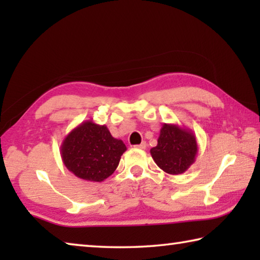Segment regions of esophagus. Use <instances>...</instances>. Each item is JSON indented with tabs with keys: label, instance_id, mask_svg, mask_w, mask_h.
<instances>
[{
	"label": "esophagus",
	"instance_id": "1",
	"mask_svg": "<svg viewBox=\"0 0 260 260\" xmlns=\"http://www.w3.org/2000/svg\"><path fill=\"white\" fill-rule=\"evenodd\" d=\"M138 149H142V150H144V149L147 148V143L146 142H142L141 144H138V146H135Z\"/></svg>",
	"mask_w": 260,
	"mask_h": 260
}]
</instances>
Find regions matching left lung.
<instances>
[{
  "label": "left lung",
  "instance_id": "1",
  "mask_svg": "<svg viewBox=\"0 0 260 260\" xmlns=\"http://www.w3.org/2000/svg\"><path fill=\"white\" fill-rule=\"evenodd\" d=\"M157 142L150 153L157 166L164 172L182 174L195 162L199 146L191 129L178 124H164Z\"/></svg>",
  "mask_w": 260,
  "mask_h": 260
}]
</instances>
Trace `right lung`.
<instances>
[{"label":"right lung","mask_w":260,"mask_h":260,"mask_svg":"<svg viewBox=\"0 0 260 260\" xmlns=\"http://www.w3.org/2000/svg\"><path fill=\"white\" fill-rule=\"evenodd\" d=\"M127 150L121 140L114 139L105 125L82 121L65 136L60 156L67 169L86 181L102 182L111 175Z\"/></svg>","instance_id":"right-lung-1"}]
</instances>
